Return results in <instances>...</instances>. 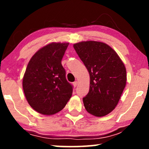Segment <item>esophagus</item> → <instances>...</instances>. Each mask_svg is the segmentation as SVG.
<instances>
[{
  "label": "esophagus",
  "instance_id": "esophagus-1",
  "mask_svg": "<svg viewBox=\"0 0 149 149\" xmlns=\"http://www.w3.org/2000/svg\"><path fill=\"white\" fill-rule=\"evenodd\" d=\"M77 85H78V82H77V81H74V82L73 83V86L74 87H76L77 86Z\"/></svg>",
  "mask_w": 149,
  "mask_h": 149
}]
</instances>
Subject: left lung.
Instances as JSON below:
<instances>
[{"instance_id":"8db88e82","label":"left lung","mask_w":149,"mask_h":149,"mask_svg":"<svg viewBox=\"0 0 149 149\" xmlns=\"http://www.w3.org/2000/svg\"><path fill=\"white\" fill-rule=\"evenodd\" d=\"M73 47L90 76L89 93L83 98L85 109L95 117L107 115L115 109L125 87V65L104 42L82 41Z\"/></svg>"}]
</instances>
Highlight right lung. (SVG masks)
Segmentation results:
<instances>
[{
  "instance_id": "obj_1",
  "label": "right lung",
  "mask_w": 149,
  "mask_h": 149,
  "mask_svg": "<svg viewBox=\"0 0 149 149\" xmlns=\"http://www.w3.org/2000/svg\"><path fill=\"white\" fill-rule=\"evenodd\" d=\"M68 42H52L30 59L24 75L23 89L30 107L42 115L62 111L72 96L62 60Z\"/></svg>"
}]
</instances>
